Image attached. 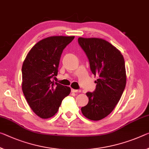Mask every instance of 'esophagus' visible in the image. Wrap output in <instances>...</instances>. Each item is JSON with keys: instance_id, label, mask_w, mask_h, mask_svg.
Returning <instances> with one entry per match:
<instances>
[{"instance_id": "esophagus-1", "label": "esophagus", "mask_w": 149, "mask_h": 149, "mask_svg": "<svg viewBox=\"0 0 149 149\" xmlns=\"http://www.w3.org/2000/svg\"><path fill=\"white\" fill-rule=\"evenodd\" d=\"M72 93H79L81 92V89H72Z\"/></svg>"}]
</instances>
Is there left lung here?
<instances>
[{
    "label": "left lung",
    "instance_id": "left-lung-1",
    "mask_svg": "<svg viewBox=\"0 0 149 149\" xmlns=\"http://www.w3.org/2000/svg\"><path fill=\"white\" fill-rule=\"evenodd\" d=\"M86 52L91 72L98 79L93 93L87 92L88 103L81 110L91 121H100L110 114L121 99L126 86L125 60L122 54L105 40L97 38H78Z\"/></svg>",
    "mask_w": 149,
    "mask_h": 149
}]
</instances>
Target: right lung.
<instances>
[{
    "label": "right lung",
    "mask_w": 149,
    "mask_h": 149,
    "mask_svg": "<svg viewBox=\"0 0 149 149\" xmlns=\"http://www.w3.org/2000/svg\"><path fill=\"white\" fill-rule=\"evenodd\" d=\"M75 36H49L38 42L28 53L22 68V89L28 105L42 119L58 112L70 87L52 81L57 76L61 55Z\"/></svg>",
    "instance_id": "obj_1"
}]
</instances>
